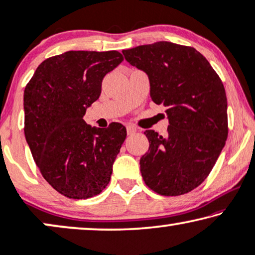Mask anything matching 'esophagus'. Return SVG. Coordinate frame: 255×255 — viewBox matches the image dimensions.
Here are the masks:
<instances>
[{
  "label": "esophagus",
  "mask_w": 255,
  "mask_h": 255,
  "mask_svg": "<svg viewBox=\"0 0 255 255\" xmlns=\"http://www.w3.org/2000/svg\"><path fill=\"white\" fill-rule=\"evenodd\" d=\"M137 131V128L135 126H127V134L128 135H133Z\"/></svg>",
  "instance_id": "esophagus-1"
}]
</instances>
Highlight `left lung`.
Segmentation results:
<instances>
[{"label":"left lung","mask_w":255,"mask_h":255,"mask_svg":"<svg viewBox=\"0 0 255 255\" xmlns=\"http://www.w3.org/2000/svg\"><path fill=\"white\" fill-rule=\"evenodd\" d=\"M144 71L150 97L167 108L165 136L145 130L148 152L140 159L144 183L162 196H181L201 185L225 145L227 99L218 74L191 46L156 42L124 50Z\"/></svg>","instance_id":"left-lung-1"}]
</instances>
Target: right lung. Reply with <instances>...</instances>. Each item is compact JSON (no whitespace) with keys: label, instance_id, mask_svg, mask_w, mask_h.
Returning <instances> with one entry per match:
<instances>
[{"label":"right lung","instance_id":"add662e5","mask_svg":"<svg viewBox=\"0 0 255 255\" xmlns=\"http://www.w3.org/2000/svg\"><path fill=\"white\" fill-rule=\"evenodd\" d=\"M122 60L118 51H67L44 60L25 86L26 142L45 181L67 198H91L110 183L126 127L97 129L83 117Z\"/></svg>","mask_w":255,"mask_h":255}]
</instances>
